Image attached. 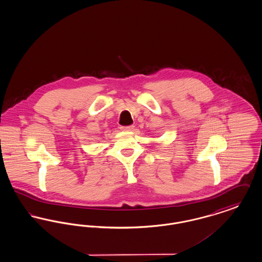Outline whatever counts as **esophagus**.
I'll use <instances>...</instances> for the list:
<instances>
[{
  "label": "esophagus",
  "instance_id": "esophagus-1",
  "mask_svg": "<svg viewBox=\"0 0 262 262\" xmlns=\"http://www.w3.org/2000/svg\"><path fill=\"white\" fill-rule=\"evenodd\" d=\"M121 129L123 132H133L135 129V125H128V126H122Z\"/></svg>",
  "mask_w": 262,
  "mask_h": 262
}]
</instances>
